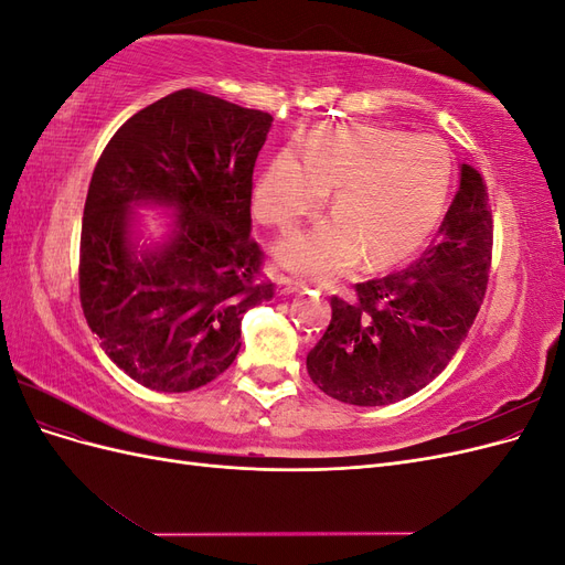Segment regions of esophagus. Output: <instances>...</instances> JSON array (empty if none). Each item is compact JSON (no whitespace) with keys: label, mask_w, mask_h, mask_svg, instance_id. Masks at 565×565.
Here are the masks:
<instances>
[{"label":"esophagus","mask_w":565,"mask_h":565,"mask_svg":"<svg viewBox=\"0 0 565 565\" xmlns=\"http://www.w3.org/2000/svg\"><path fill=\"white\" fill-rule=\"evenodd\" d=\"M301 287H303V285L297 282V280H292V278L278 276V295H295V292H299Z\"/></svg>","instance_id":"34e87169"}]
</instances>
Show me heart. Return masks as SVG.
Segmentation results:
<instances>
[{
    "instance_id": "b5f03b06",
    "label": "heart",
    "mask_w": 565,
    "mask_h": 565,
    "mask_svg": "<svg viewBox=\"0 0 565 565\" xmlns=\"http://www.w3.org/2000/svg\"><path fill=\"white\" fill-rule=\"evenodd\" d=\"M306 160L282 148L254 185V212L282 233L318 210L337 188L334 216L289 235L278 262L313 280L344 273L358 254L367 266L398 262L422 245L446 204L452 156L438 136L384 127H322L306 141Z\"/></svg>"
}]
</instances>
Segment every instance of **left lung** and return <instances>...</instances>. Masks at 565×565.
Listing matches in <instances>:
<instances>
[{"label": "left lung", "mask_w": 565, "mask_h": 565, "mask_svg": "<svg viewBox=\"0 0 565 565\" xmlns=\"http://www.w3.org/2000/svg\"><path fill=\"white\" fill-rule=\"evenodd\" d=\"M492 262V210L478 169L461 164L459 191L419 259L332 297V320L306 355L313 384L349 405L413 396L446 370L481 309Z\"/></svg>", "instance_id": "obj_1"}]
</instances>
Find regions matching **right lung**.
<instances>
[{"label":"right lung","mask_w":565,"mask_h":565,"mask_svg":"<svg viewBox=\"0 0 565 565\" xmlns=\"http://www.w3.org/2000/svg\"><path fill=\"white\" fill-rule=\"evenodd\" d=\"M273 117L181 89L136 113L100 152L84 202L79 301L110 361L134 382L193 391L241 351L243 316L273 299L252 237V172ZM136 201L180 214L173 241L136 257Z\"/></svg>","instance_id":"1"}]
</instances>
